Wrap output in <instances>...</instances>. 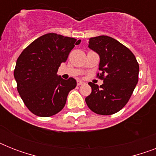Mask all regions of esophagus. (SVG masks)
I'll list each match as a JSON object with an SVG mask.
<instances>
[{"label": "esophagus", "mask_w": 156, "mask_h": 156, "mask_svg": "<svg viewBox=\"0 0 156 156\" xmlns=\"http://www.w3.org/2000/svg\"><path fill=\"white\" fill-rule=\"evenodd\" d=\"M84 83H84L83 81H81V80H78V81H77V84H78V86L83 85Z\"/></svg>", "instance_id": "34e87169"}]
</instances>
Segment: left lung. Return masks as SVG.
Instances as JSON below:
<instances>
[{
    "mask_svg": "<svg viewBox=\"0 0 156 156\" xmlns=\"http://www.w3.org/2000/svg\"><path fill=\"white\" fill-rule=\"evenodd\" d=\"M88 47L100 55L97 77L104 81L100 87L89 83L91 93L86 103L92 112L112 115L126 106L138 81L139 66L128 48L113 38L100 35L89 39Z\"/></svg>",
    "mask_w": 156,
    "mask_h": 156,
    "instance_id": "1",
    "label": "left lung"
}]
</instances>
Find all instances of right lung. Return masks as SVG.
<instances>
[{
    "label": "right lung",
    "mask_w": 156,
    "mask_h": 156,
    "mask_svg": "<svg viewBox=\"0 0 156 156\" xmlns=\"http://www.w3.org/2000/svg\"><path fill=\"white\" fill-rule=\"evenodd\" d=\"M80 42L49 33L33 41L18 56L13 72L17 90L33 114L52 116L65 107L69 92L76 87L77 82L73 78L64 80L56 72Z\"/></svg>",
    "instance_id": "right-lung-1"
}]
</instances>
